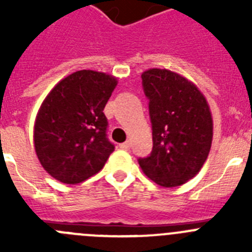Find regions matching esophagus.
Segmentation results:
<instances>
[{"instance_id": "esophagus-1", "label": "esophagus", "mask_w": 252, "mask_h": 252, "mask_svg": "<svg viewBox=\"0 0 252 252\" xmlns=\"http://www.w3.org/2000/svg\"><path fill=\"white\" fill-rule=\"evenodd\" d=\"M120 148L125 149V150L130 149V141H126V142H124V144H121V145H120Z\"/></svg>"}]
</instances>
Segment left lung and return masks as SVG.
Listing matches in <instances>:
<instances>
[{
    "label": "left lung",
    "mask_w": 252,
    "mask_h": 252,
    "mask_svg": "<svg viewBox=\"0 0 252 252\" xmlns=\"http://www.w3.org/2000/svg\"><path fill=\"white\" fill-rule=\"evenodd\" d=\"M153 126V151L140 158L142 171L165 188L182 186L198 174L213 137L212 115L194 83L168 69L141 74Z\"/></svg>",
    "instance_id": "8db88e82"
}]
</instances>
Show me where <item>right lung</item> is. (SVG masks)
Here are the masks:
<instances>
[{
  "mask_svg": "<svg viewBox=\"0 0 252 252\" xmlns=\"http://www.w3.org/2000/svg\"><path fill=\"white\" fill-rule=\"evenodd\" d=\"M117 79L78 70L59 82L41 103L34 125V145L43 168L65 184L97 174L115 150L107 139L103 110Z\"/></svg>",
  "mask_w": 252,
  "mask_h": 252,
  "instance_id": "add662e5",
  "label": "right lung"
}]
</instances>
